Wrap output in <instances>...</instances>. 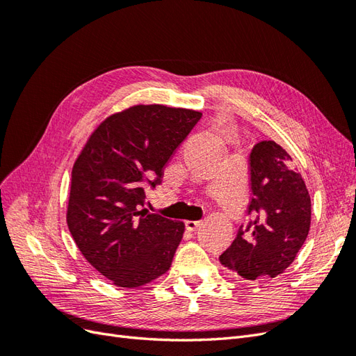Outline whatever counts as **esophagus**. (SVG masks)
Masks as SVG:
<instances>
[{"instance_id":"1","label":"esophagus","mask_w":356,"mask_h":356,"mask_svg":"<svg viewBox=\"0 0 356 356\" xmlns=\"http://www.w3.org/2000/svg\"><path fill=\"white\" fill-rule=\"evenodd\" d=\"M199 225H200V221H190V220L186 221V229L190 232H195Z\"/></svg>"}]
</instances>
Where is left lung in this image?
<instances>
[{"label":"left lung","mask_w":356,"mask_h":356,"mask_svg":"<svg viewBox=\"0 0 356 356\" xmlns=\"http://www.w3.org/2000/svg\"><path fill=\"white\" fill-rule=\"evenodd\" d=\"M291 161L275 141H261L251 149L248 215L252 220L241 225L220 257L222 266L250 281L284 273L309 234L310 196Z\"/></svg>","instance_id":"obj_1"}]
</instances>
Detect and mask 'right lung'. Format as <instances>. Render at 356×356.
Here are the masks:
<instances>
[{
	"label": "right lung",
	"instance_id": "obj_1",
	"mask_svg": "<svg viewBox=\"0 0 356 356\" xmlns=\"http://www.w3.org/2000/svg\"><path fill=\"white\" fill-rule=\"evenodd\" d=\"M202 113L135 105L95 129L75 160L68 229L96 270L123 288L141 286L169 270L184 222L149 213L145 187L163 168Z\"/></svg>",
	"mask_w": 356,
	"mask_h": 356
}]
</instances>
